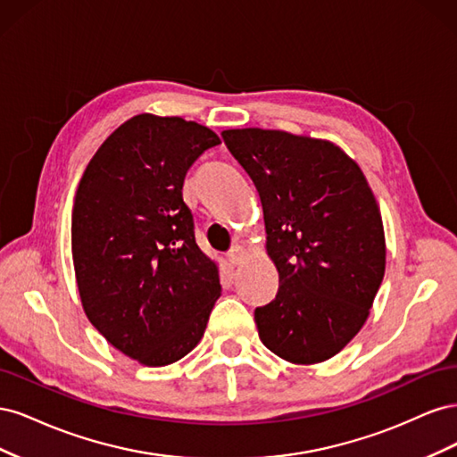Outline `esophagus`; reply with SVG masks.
<instances>
[{"label": "esophagus", "mask_w": 457, "mask_h": 457, "mask_svg": "<svg viewBox=\"0 0 457 457\" xmlns=\"http://www.w3.org/2000/svg\"><path fill=\"white\" fill-rule=\"evenodd\" d=\"M247 257V252L244 250L242 245H234L230 247V252L227 253V259L232 262V265H240V262H244V259Z\"/></svg>", "instance_id": "obj_1"}]
</instances>
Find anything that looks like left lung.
<instances>
[{
    "label": "left lung",
    "instance_id": "obj_1",
    "mask_svg": "<svg viewBox=\"0 0 457 457\" xmlns=\"http://www.w3.org/2000/svg\"><path fill=\"white\" fill-rule=\"evenodd\" d=\"M265 215L278 294L255 309L262 345L294 364L337 354L370 314L385 274L381 213L364 173L329 141L227 129Z\"/></svg>",
    "mask_w": 457,
    "mask_h": 457
}]
</instances>
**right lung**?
<instances>
[{
  "instance_id": "obj_1",
  "label": "right lung",
  "mask_w": 457,
  "mask_h": 457,
  "mask_svg": "<svg viewBox=\"0 0 457 457\" xmlns=\"http://www.w3.org/2000/svg\"><path fill=\"white\" fill-rule=\"evenodd\" d=\"M219 137L183 118L133 116L87 163L72 210L81 305L110 345L145 366L196 347L220 295L183 200L188 168Z\"/></svg>"
}]
</instances>
